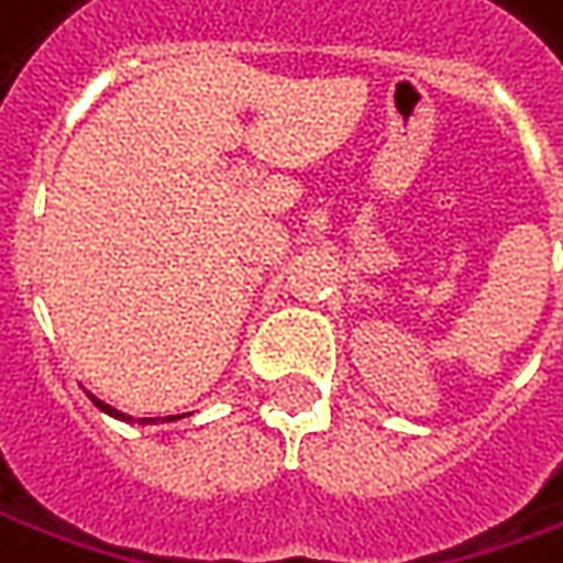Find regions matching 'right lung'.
Segmentation results:
<instances>
[{"mask_svg": "<svg viewBox=\"0 0 563 563\" xmlns=\"http://www.w3.org/2000/svg\"><path fill=\"white\" fill-rule=\"evenodd\" d=\"M96 405H99V408H102V411H108V415L124 417V415H118V411H114V408H108V405H102V401H99V398H96ZM165 420H174V417H165ZM146 423H155V420H146Z\"/></svg>", "mask_w": 563, "mask_h": 563, "instance_id": "1", "label": "right lung"}]
</instances>
